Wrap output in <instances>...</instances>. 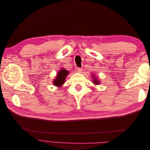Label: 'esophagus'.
<instances>
[{
    "label": "esophagus",
    "instance_id": "1",
    "mask_svg": "<svg viewBox=\"0 0 150 150\" xmlns=\"http://www.w3.org/2000/svg\"><path fill=\"white\" fill-rule=\"evenodd\" d=\"M82 68H80V67H78L77 68V71H78V72H82Z\"/></svg>",
    "mask_w": 150,
    "mask_h": 150
}]
</instances>
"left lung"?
I'll use <instances>...</instances> for the list:
<instances>
[{
	"instance_id": "8db88e82",
	"label": "left lung",
	"mask_w": 150,
	"mask_h": 150,
	"mask_svg": "<svg viewBox=\"0 0 150 150\" xmlns=\"http://www.w3.org/2000/svg\"><path fill=\"white\" fill-rule=\"evenodd\" d=\"M94 78V79H93V83L94 84H98L99 83V80L97 79V78L96 77V78Z\"/></svg>"
}]
</instances>
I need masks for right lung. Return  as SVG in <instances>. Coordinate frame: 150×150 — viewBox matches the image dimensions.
<instances>
[{
  "mask_svg": "<svg viewBox=\"0 0 150 150\" xmlns=\"http://www.w3.org/2000/svg\"><path fill=\"white\" fill-rule=\"evenodd\" d=\"M69 74L68 72L66 69H61L58 72L56 79L53 81V84L57 87H61L62 84L65 82V79L67 75Z\"/></svg>",
  "mask_w": 150,
  "mask_h": 150,
  "instance_id": "right-lung-1",
  "label": "right lung"
}]
</instances>
